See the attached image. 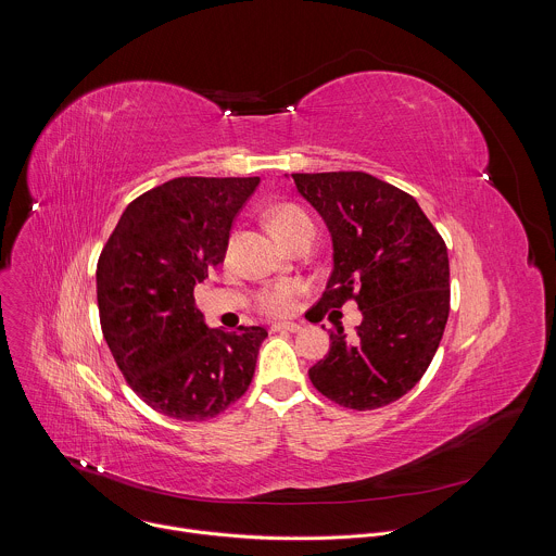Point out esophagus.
Wrapping results in <instances>:
<instances>
[{
    "label": "esophagus",
    "mask_w": 556,
    "mask_h": 556,
    "mask_svg": "<svg viewBox=\"0 0 556 556\" xmlns=\"http://www.w3.org/2000/svg\"><path fill=\"white\" fill-rule=\"evenodd\" d=\"M299 330H301V326L299 324H290V321L273 326V332H299Z\"/></svg>",
    "instance_id": "34e87169"
}]
</instances>
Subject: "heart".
Listing matches in <instances>:
<instances>
[{
	"instance_id": "heart-1",
	"label": "heart",
	"mask_w": 556,
	"mask_h": 556,
	"mask_svg": "<svg viewBox=\"0 0 556 556\" xmlns=\"http://www.w3.org/2000/svg\"><path fill=\"white\" fill-rule=\"evenodd\" d=\"M268 222H270V228L275 230V235L279 237L283 244L292 242L294 237L301 235L303 230H312L314 228L309 215L303 208L294 206V204L275 206L270 211V215H268ZM294 294H296V286L294 283H279V286L262 292L260 307L266 314H273V316L286 314V312H290V307L294 303Z\"/></svg>"
}]
</instances>
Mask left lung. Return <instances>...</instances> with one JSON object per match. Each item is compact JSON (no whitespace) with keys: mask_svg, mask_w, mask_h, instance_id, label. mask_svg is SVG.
I'll return each instance as SVG.
<instances>
[{"mask_svg":"<svg viewBox=\"0 0 556 556\" xmlns=\"http://www.w3.org/2000/svg\"><path fill=\"white\" fill-rule=\"evenodd\" d=\"M296 191L332 235V275L321 316L348 299L356 339L330 330V352L307 376L348 409H378L405 395L431 365L448 319V253L418 202L363 172L292 174Z\"/></svg>","mask_w":556,"mask_h":556,"instance_id":"left-lung-1","label":"left lung"}]
</instances>
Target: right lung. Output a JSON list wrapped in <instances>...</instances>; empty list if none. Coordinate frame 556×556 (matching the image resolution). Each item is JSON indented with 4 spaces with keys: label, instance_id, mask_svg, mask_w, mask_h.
Wrapping results in <instances>:
<instances>
[{
    "label": "right lung",
    "instance_id": "right-lung-1",
    "mask_svg": "<svg viewBox=\"0 0 556 556\" xmlns=\"http://www.w3.org/2000/svg\"><path fill=\"white\" fill-rule=\"evenodd\" d=\"M260 178H174L136 198L99 257L108 348L140 399L174 420L215 418L247 393L268 332L211 330L193 288L224 262Z\"/></svg>",
    "mask_w": 556,
    "mask_h": 556
}]
</instances>
